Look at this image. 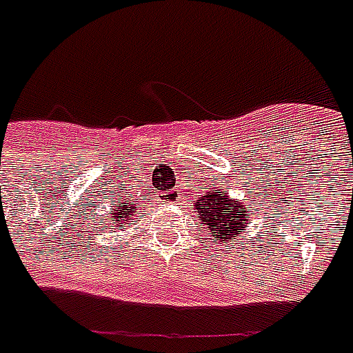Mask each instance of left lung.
Returning <instances> with one entry per match:
<instances>
[{
    "label": "left lung",
    "mask_w": 353,
    "mask_h": 353,
    "mask_svg": "<svg viewBox=\"0 0 353 353\" xmlns=\"http://www.w3.org/2000/svg\"><path fill=\"white\" fill-rule=\"evenodd\" d=\"M193 206L212 236L219 238V242L223 243L234 242L248 223H251L245 206L230 201L229 195L219 190H214L210 195H203Z\"/></svg>",
    "instance_id": "1"
}]
</instances>
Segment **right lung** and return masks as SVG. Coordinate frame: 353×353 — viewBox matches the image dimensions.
Returning <instances> with one entry per match:
<instances>
[{
  "label": "right lung",
  "instance_id": "add662e5",
  "mask_svg": "<svg viewBox=\"0 0 353 353\" xmlns=\"http://www.w3.org/2000/svg\"><path fill=\"white\" fill-rule=\"evenodd\" d=\"M136 208L137 206H130V201L113 206V214L105 216V219L102 221V223H104V229H111V227H119V229H123V223L124 221H128V219H132Z\"/></svg>",
  "mask_w": 353,
  "mask_h": 353
}]
</instances>
